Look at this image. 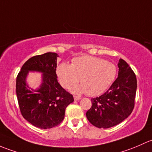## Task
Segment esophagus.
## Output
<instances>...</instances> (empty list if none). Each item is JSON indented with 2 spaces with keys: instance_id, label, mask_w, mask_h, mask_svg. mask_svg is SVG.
<instances>
[{
  "instance_id": "esophagus-1",
  "label": "esophagus",
  "mask_w": 152,
  "mask_h": 152,
  "mask_svg": "<svg viewBox=\"0 0 152 152\" xmlns=\"http://www.w3.org/2000/svg\"><path fill=\"white\" fill-rule=\"evenodd\" d=\"M74 99H75V100H79L81 99V97L79 96H74Z\"/></svg>"
}]
</instances>
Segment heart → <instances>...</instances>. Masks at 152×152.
Masks as SVG:
<instances>
[{
	"label": "heart",
	"mask_w": 152,
	"mask_h": 152,
	"mask_svg": "<svg viewBox=\"0 0 152 152\" xmlns=\"http://www.w3.org/2000/svg\"><path fill=\"white\" fill-rule=\"evenodd\" d=\"M57 75L61 86L69 88L80 78L81 85L75 87V93L96 96L104 93L115 80V66L99 58L84 56L75 58L71 65L61 63L57 67Z\"/></svg>",
	"instance_id": "obj_1"
}]
</instances>
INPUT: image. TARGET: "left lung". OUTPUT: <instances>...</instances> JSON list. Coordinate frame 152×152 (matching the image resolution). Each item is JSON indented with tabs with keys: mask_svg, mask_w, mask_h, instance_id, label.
Listing matches in <instances>:
<instances>
[{
	"mask_svg": "<svg viewBox=\"0 0 152 152\" xmlns=\"http://www.w3.org/2000/svg\"><path fill=\"white\" fill-rule=\"evenodd\" d=\"M118 76L108 90L92 98V105L86 112L89 122L98 128L112 127L127 118L134 106L137 79L129 64L123 59L118 64Z\"/></svg>",
	"mask_w": 152,
	"mask_h": 152,
	"instance_id": "left-lung-1",
	"label": "left lung"
}]
</instances>
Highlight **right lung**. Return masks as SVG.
I'll use <instances>...</instances> for the list:
<instances>
[{
	"mask_svg": "<svg viewBox=\"0 0 152 152\" xmlns=\"http://www.w3.org/2000/svg\"><path fill=\"white\" fill-rule=\"evenodd\" d=\"M56 53H46L31 57L22 66L17 76L16 93L20 113L25 119L41 129H50L61 123L67 106L74 101L72 94L61 86L56 75ZM28 71L43 73V82L37 91L26 85Z\"/></svg>",
	"mask_w": 152,
	"mask_h": 152,
	"instance_id": "add662e5",
	"label": "right lung"
}]
</instances>
